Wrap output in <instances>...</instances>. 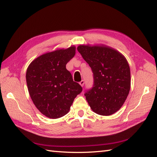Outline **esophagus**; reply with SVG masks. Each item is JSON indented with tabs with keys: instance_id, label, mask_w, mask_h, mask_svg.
<instances>
[{
	"instance_id": "obj_1",
	"label": "esophagus",
	"mask_w": 157,
	"mask_h": 157,
	"mask_svg": "<svg viewBox=\"0 0 157 157\" xmlns=\"http://www.w3.org/2000/svg\"><path fill=\"white\" fill-rule=\"evenodd\" d=\"M79 84H80V85H81V86H84V85H85V81H83V80H82L81 82H79Z\"/></svg>"
}]
</instances>
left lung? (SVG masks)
I'll return each mask as SVG.
<instances>
[{
    "label": "left lung",
    "mask_w": 157,
    "mask_h": 157,
    "mask_svg": "<svg viewBox=\"0 0 157 157\" xmlns=\"http://www.w3.org/2000/svg\"><path fill=\"white\" fill-rule=\"evenodd\" d=\"M93 73V86L85 93L96 113L110 116L123 105L130 89V70L119 52L105 46H78Z\"/></svg>",
    "instance_id": "8db88e82"
}]
</instances>
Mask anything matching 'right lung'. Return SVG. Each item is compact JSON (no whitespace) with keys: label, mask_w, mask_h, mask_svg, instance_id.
Returning a JSON list of instances; mask_svg holds the SVG:
<instances>
[{"label":"right lung","mask_w":157,"mask_h":157,"mask_svg":"<svg viewBox=\"0 0 157 157\" xmlns=\"http://www.w3.org/2000/svg\"><path fill=\"white\" fill-rule=\"evenodd\" d=\"M75 46L48 52L35 59L26 72L29 93L40 112L52 119L68 113L82 86L75 82L66 65L75 55Z\"/></svg>","instance_id":"add662e5"}]
</instances>
